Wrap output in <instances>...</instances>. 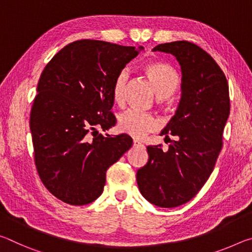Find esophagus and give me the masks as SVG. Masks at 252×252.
I'll return each instance as SVG.
<instances>
[{"instance_id": "obj_1", "label": "esophagus", "mask_w": 252, "mask_h": 252, "mask_svg": "<svg viewBox=\"0 0 252 252\" xmlns=\"http://www.w3.org/2000/svg\"><path fill=\"white\" fill-rule=\"evenodd\" d=\"M133 147H144V146L141 142L138 141V140H133Z\"/></svg>"}]
</instances>
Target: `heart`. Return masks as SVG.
Returning <instances> with one entry per match:
<instances>
[{
    "label": "heart",
    "instance_id": "1",
    "mask_svg": "<svg viewBox=\"0 0 252 252\" xmlns=\"http://www.w3.org/2000/svg\"><path fill=\"white\" fill-rule=\"evenodd\" d=\"M143 70L159 97H168L177 90L179 76L173 67L167 63L150 62L144 65ZM129 76L130 72L127 69H122L116 76L112 87V99L117 104H122L125 102ZM118 126L123 133L141 139L149 132L156 131L160 126V123L152 114L139 112L135 110H126L119 114Z\"/></svg>",
    "mask_w": 252,
    "mask_h": 252
}]
</instances>
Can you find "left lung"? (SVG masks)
I'll use <instances>...</instances> for the list:
<instances>
[{
	"label": "left lung",
	"instance_id": "left-lung-1",
	"mask_svg": "<svg viewBox=\"0 0 252 252\" xmlns=\"http://www.w3.org/2000/svg\"><path fill=\"white\" fill-rule=\"evenodd\" d=\"M152 51L176 57L181 66V99L160 133L176 140L168 150L161 144L147 148L149 160L136 172V182L149 202L174 208L190 201L213 171L230 113L229 87L211 55L191 42L162 43Z\"/></svg>",
	"mask_w": 252,
	"mask_h": 252
}]
</instances>
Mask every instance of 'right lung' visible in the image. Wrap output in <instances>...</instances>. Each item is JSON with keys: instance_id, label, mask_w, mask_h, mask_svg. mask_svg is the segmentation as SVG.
Instances as JSON below:
<instances>
[{"instance_id": "obj_1", "label": "right lung", "mask_w": 252, "mask_h": 252, "mask_svg": "<svg viewBox=\"0 0 252 252\" xmlns=\"http://www.w3.org/2000/svg\"><path fill=\"white\" fill-rule=\"evenodd\" d=\"M141 50L75 41L42 72L30 117L34 161L46 189L61 201L72 206L94 201L103 192L106 170L132 147L127 134L103 135L96 127L105 131L116 125L110 111L113 82Z\"/></svg>"}]
</instances>
